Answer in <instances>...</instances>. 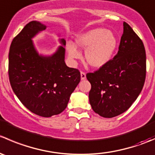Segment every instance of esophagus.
Masks as SVG:
<instances>
[{
    "label": "esophagus",
    "instance_id": "esophagus-1",
    "mask_svg": "<svg viewBox=\"0 0 155 155\" xmlns=\"http://www.w3.org/2000/svg\"><path fill=\"white\" fill-rule=\"evenodd\" d=\"M85 78H86V74H85V72L81 71V79L84 80V79H85Z\"/></svg>",
    "mask_w": 155,
    "mask_h": 155
}]
</instances>
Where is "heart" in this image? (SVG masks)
<instances>
[{
  "label": "heart",
  "instance_id": "b5f03b06",
  "mask_svg": "<svg viewBox=\"0 0 155 155\" xmlns=\"http://www.w3.org/2000/svg\"><path fill=\"white\" fill-rule=\"evenodd\" d=\"M76 45L85 49V58L87 64L94 68H101L109 63L115 53L118 40L110 31L97 28L90 30L76 38ZM67 50L72 58H79L80 53L75 44L67 43Z\"/></svg>",
  "mask_w": 155,
  "mask_h": 155
}]
</instances>
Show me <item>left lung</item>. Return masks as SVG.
Returning a JSON list of instances; mask_svg holds the SVG:
<instances>
[{"label": "left lung", "mask_w": 155, "mask_h": 155, "mask_svg": "<svg viewBox=\"0 0 155 155\" xmlns=\"http://www.w3.org/2000/svg\"><path fill=\"white\" fill-rule=\"evenodd\" d=\"M118 53L107 64L86 77L91 85L89 102L104 118L127 110L140 95L146 76V54L143 41L124 21Z\"/></svg>", "instance_id": "8db88e82"}]
</instances>
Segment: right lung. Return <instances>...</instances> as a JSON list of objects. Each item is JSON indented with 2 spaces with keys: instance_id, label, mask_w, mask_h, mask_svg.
I'll return each instance as SVG.
<instances>
[{
  "instance_id": "1",
  "label": "right lung",
  "mask_w": 155,
  "mask_h": 155,
  "mask_svg": "<svg viewBox=\"0 0 155 155\" xmlns=\"http://www.w3.org/2000/svg\"><path fill=\"white\" fill-rule=\"evenodd\" d=\"M46 28L39 21H30L14 37L8 74L12 91L21 104L33 113L48 118L66 109L81 75L78 69L66 65L62 46L50 57L39 55L31 38ZM61 41L65 45L64 39Z\"/></svg>"
}]
</instances>
